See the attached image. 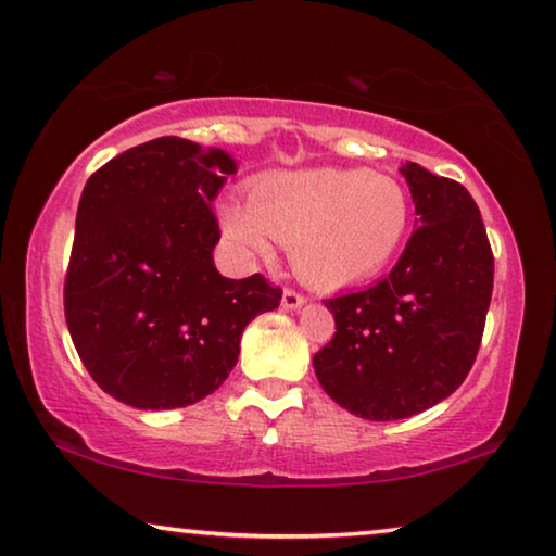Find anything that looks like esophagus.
Wrapping results in <instances>:
<instances>
[{"label":"esophagus","instance_id":"34e87169","mask_svg":"<svg viewBox=\"0 0 556 556\" xmlns=\"http://www.w3.org/2000/svg\"><path fill=\"white\" fill-rule=\"evenodd\" d=\"M304 304V294H300L296 292V289H285V292H281V307L285 309H296V307H302Z\"/></svg>","mask_w":556,"mask_h":556}]
</instances>
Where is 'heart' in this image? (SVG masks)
I'll list each match as a JSON object with an SVG mask.
<instances>
[{
	"instance_id": "1",
	"label": "heart",
	"mask_w": 556,
	"mask_h": 556,
	"mask_svg": "<svg viewBox=\"0 0 556 556\" xmlns=\"http://www.w3.org/2000/svg\"><path fill=\"white\" fill-rule=\"evenodd\" d=\"M410 203L403 184L365 168L264 174L247 203L222 211L226 237L249 256H267L271 239L289 249L296 275L319 289L355 285L386 269L403 247Z\"/></svg>"
}]
</instances>
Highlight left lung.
I'll list each match as a JSON object with an SVG mask.
<instances>
[{
    "label": "left lung",
    "instance_id": "obj_1",
    "mask_svg": "<svg viewBox=\"0 0 556 556\" xmlns=\"http://www.w3.org/2000/svg\"><path fill=\"white\" fill-rule=\"evenodd\" d=\"M416 224L378 285L325 300L334 334L315 355L325 393L367 420H401L448 397L471 370L494 292V252L464 186L401 168Z\"/></svg>",
    "mask_w": 556,
    "mask_h": 556
}]
</instances>
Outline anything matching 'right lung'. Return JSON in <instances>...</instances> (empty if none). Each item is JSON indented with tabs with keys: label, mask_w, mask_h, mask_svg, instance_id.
<instances>
[{
	"label": "right lung",
	"mask_w": 556,
	"mask_h": 556,
	"mask_svg": "<svg viewBox=\"0 0 556 556\" xmlns=\"http://www.w3.org/2000/svg\"><path fill=\"white\" fill-rule=\"evenodd\" d=\"M229 153L166 136L115 155L85 184L65 275V319L92 380L143 410L184 408L222 386L244 327L275 309L262 275L226 279L214 203Z\"/></svg>",
	"instance_id": "right-lung-1"
}]
</instances>
